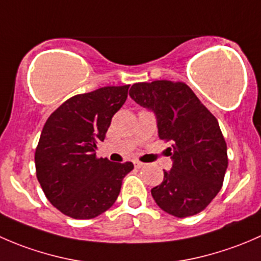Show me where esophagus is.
<instances>
[{"label":"esophagus","mask_w":261,"mask_h":261,"mask_svg":"<svg viewBox=\"0 0 261 261\" xmlns=\"http://www.w3.org/2000/svg\"><path fill=\"white\" fill-rule=\"evenodd\" d=\"M134 165H135V168L140 169V168L145 167V163H141V162H139V160H135V162H134Z\"/></svg>","instance_id":"obj_1"}]
</instances>
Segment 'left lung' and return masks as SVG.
<instances>
[{"label": "left lung", "mask_w": 261, "mask_h": 261, "mask_svg": "<svg viewBox=\"0 0 261 261\" xmlns=\"http://www.w3.org/2000/svg\"><path fill=\"white\" fill-rule=\"evenodd\" d=\"M130 97L154 111L159 138L170 141V172L151 189L158 206L175 217L202 212L222 187L227 169V146L217 118L183 82H141Z\"/></svg>", "instance_id": "left-lung-1"}]
</instances>
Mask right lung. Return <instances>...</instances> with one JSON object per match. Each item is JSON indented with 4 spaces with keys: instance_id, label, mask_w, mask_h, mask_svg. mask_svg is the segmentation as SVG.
<instances>
[{
    "instance_id": "obj_1",
    "label": "right lung",
    "mask_w": 261,
    "mask_h": 261,
    "mask_svg": "<svg viewBox=\"0 0 261 261\" xmlns=\"http://www.w3.org/2000/svg\"><path fill=\"white\" fill-rule=\"evenodd\" d=\"M128 87H102L70 97L44 125L35 150L36 178L50 203L65 216L89 220L107 211L134 169L130 162L96 156Z\"/></svg>"
}]
</instances>
